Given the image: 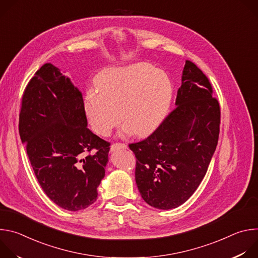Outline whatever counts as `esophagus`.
Returning <instances> with one entry per match:
<instances>
[{
    "label": "esophagus",
    "instance_id": "obj_1",
    "mask_svg": "<svg viewBox=\"0 0 258 258\" xmlns=\"http://www.w3.org/2000/svg\"><path fill=\"white\" fill-rule=\"evenodd\" d=\"M127 146L123 143H114L112 146H111V150L114 151L116 149H126Z\"/></svg>",
    "mask_w": 258,
    "mask_h": 258
}]
</instances>
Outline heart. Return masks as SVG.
Returning a JSON list of instances; mask_svg holds the SVG:
<instances>
[{
  "instance_id": "b5f03b06",
  "label": "heart",
  "mask_w": 258,
  "mask_h": 258,
  "mask_svg": "<svg viewBox=\"0 0 258 258\" xmlns=\"http://www.w3.org/2000/svg\"><path fill=\"white\" fill-rule=\"evenodd\" d=\"M98 88L99 92L88 91L85 109L93 130L104 137L111 134L120 118L125 133L150 134L166 116L173 97L167 73L145 62L106 70Z\"/></svg>"
}]
</instances>
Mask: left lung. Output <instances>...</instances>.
<instances>
[{"label": "left lung", "mask_w": 258, "mask_h": 258, "mask_svg": "<svg viewBox=\"0 0 258 258\" xmlns=\"http://www.w3.org/2000/svg\"><path fill=\"white\" fill-rule=\"evenodd\" d=\"M176 107L147 139L130 144L142 198L158 209L185 203L197 190L215 151L220 107L207 77L187 60Z\"/></svg>", "instance_id": "left-lung-1"}]
</instances>
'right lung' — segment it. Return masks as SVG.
Listing matches in <instances>:
<instances>
[{
  "mask_svg": "<svg viewBox=\"0 0 258 258\" xmlns=\"http://www.w3.org/2000/svg\"><path fill=\"white\" fill-rule=\"evenodd\" d=\"M87 126L82 93L58 67L44 64L24 90L19 135L42 189L69 211L97 200L108 162L110 143Z\"/></svg>",
  "mask_w": 258,
  "mask_h": 258,
  "instance_id": "obj_1",
  "label": "right lung"
}]
</instances>
